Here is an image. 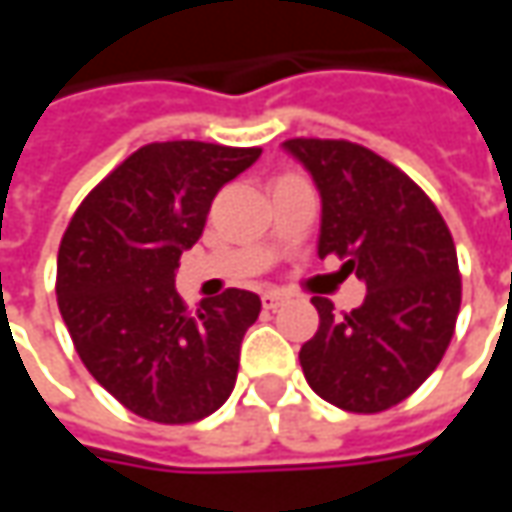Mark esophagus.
I'll use <instances>...</instances> for the list:
<instances>
[{
	"label": "esophagus",
	"mask_w": 512,
	"mask_h": 512,
	"mask_svg": "<svg viewBox=\"0 0 512 512\" xmlns=\"http://www.w3.org/2000/svg\"><path fill=\"white\" fill-rule=\"evenodd\" d=\"M285 302V293H279V290H267V293H262V305H265L267 310H276V307H282Z\"/></svg>",
	"instance_id": "34e87169"
}]
</instances>
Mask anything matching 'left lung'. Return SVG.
<instances>
[{"label": "left lung", "mask_w": 512, "mask_h": 512, "mask_svg": "<svg viewBox=\"0 0 512 512\" xmlns=\"http://www.w3.org/2000/svg\"><path fill=\"white\" fill-rule=\"evenodd\" d=\"M282 148L322 196L319 259L336 253L367 293L336 316L313 296L319 330L302 344L307 384L350 413H382L442 362L462 305L453 236L407 173L344 139H287Z\"/></svg>", "instance_id": "8db88e82"}]
</instances>
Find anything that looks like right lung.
Instances as JSON below:
<instances>
[{"label": "right lung", "mask_w": 512, "mask_h": 512, "mask_svg": "<svg viewBox=\"0 0 512 512\" xmlns=\"http://www.w3.org/2000/svg\"><path fill=\"white\" fill-rule=\"evenodd\" d=\"M259 156L207 142L145 145L90 190L62 236L56 296L73 347L142 419L199 422L233 393L262 302L230 287L187 313L176 267L202 236L216 193Z\"/></svg>", "instance_id": "1"}]
</instances>
